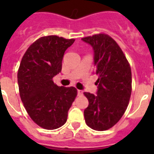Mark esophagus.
<instances>
[{
    "label": "esophagus",
    "mask_w": 154,
    "mask_h": 154,
    "mask_svg": "<svg viewBox=\"0 0 154 154\" xmlns=\"http://www.w3.org/2000/svg\"><path fill=\"white\" fill-rule=\"evenodd\" d=\"M83 94V91L80 90V89H78V95L79 96H82Z\"/></svg>",
    "instance_id": "obj_1"
}]
</instances>
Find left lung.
<instances>
[{
    "label": "left lung",
    "instance_id": "1",
    "mask_svg": "<svg viewBox=\"0 0 154 154\" xmlns=\"http://www.w3.org/2000/svg\"><path fill=\"white\" fill-rule=\"evenodd\" d=\"M94 51L97 95L84 92L89 106L84 110L85 123L92 130L112 128L124 114L132 92L131 68L124 53L106 34L82 38Z\"/></svg>",
    "mask_w": 154,
    "mask_h": 154
}]
</instances>
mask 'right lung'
<instances>
[{
	"mask_svg": "<svg viewBox=\"0 0 154 154\" xmlns=\"http://www.w3.org/2000/svg\"><path fill=\"white\" fill-rule=\"evenodd\" d=\"M74 42L57 35L42 37L29 46L19 66L21 101L31 119L45 130H55L66 123L77 96L75 87L58 86L53 82L62 71L65 50Z\"/></svg>",
	"mask_w": 154,
	"mask_h": 154,
	"instance_id": "1",
	"label": "right lung"
}]
</instances>
